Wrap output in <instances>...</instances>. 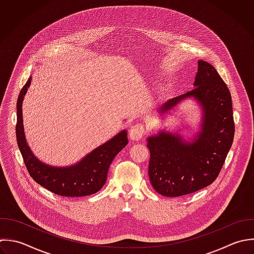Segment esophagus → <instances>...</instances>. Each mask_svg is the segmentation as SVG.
Wrapping results in <instances>:
<instances>
[{"mask_svg": "<svg viewBox=\"0 0 254 254\" xmlns=\"http://www.w3.org/2000/svg\"><path fill=\"white\" fill-rule=\"evenodd\" d=\"M129 136L131 139H135L138 140L140 139L144 133H145V129H144V126L142 124H135L132 125L129 128Z\"/></svg>", "mask_w": 254, "mask_h": 254, "instance_id": "1", "label": "esophagus"}]
</instances>
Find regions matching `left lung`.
<instances>
[{
	"label": "left lung",
	"mask_w": 254,
	"mask_h": 254,
	"mask_svg": "<svg viewBox=\"0 0 254 254\" xmlns=\"http://www.w3.org/2000/svg\"><path fill=\"white\" fill-rule=\"evenodd\" d=\"M193 90L167 101L166 113L180 101L194 97L202 105V131L192 142L179 134L160 132L147 139L148 176L154 190L165 197H180L211 185L219 176L235 136L232 96L210 63L199 60Z\"/></svg>",
	"instance_id": "1"
}]
</instances>
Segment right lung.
I'll list each match as a JSON object with an SVG mask.
<instances>
[{
	"label": "right lung",
	"instance_id": "obj_1",
	"mask_svg": "<svg viewBox=\"0 0 254 254\" xmlns=\"http://www.w3.org/2000/svg\"><path fill=\"white\" fill-rule=\"evenodd\" d=\"M30 84V78L21 88L16 101L15 135L24 165L31 178L40 186L58 196L84 197L100 191L107 181L110 165L117 154L128 143L124 130L93 150L78 164L57 168L40 162L31 152L24 137L21 103Z\"/></svg>",
	"mask_w": 254,
	"mask_h": 254
}]
</instances>
